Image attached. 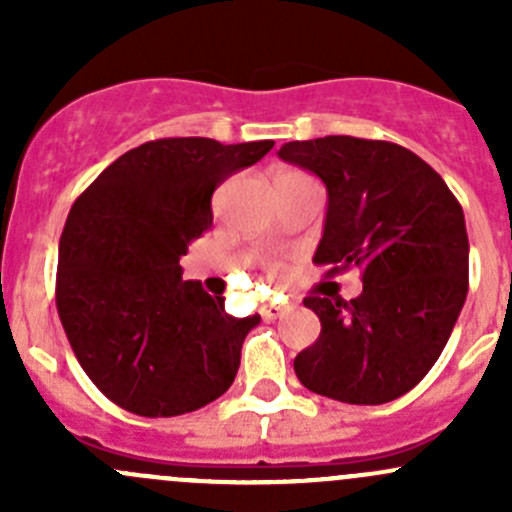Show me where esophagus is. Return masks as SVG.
Instances as JSON below:
<instances>
[{
	"label": "esophagus",
	"mask_w": 512,
	"mask_h": 512,
	"mask_svg": "<svg viewBox=\"0 0 512 512\" xmlns=\"http://www.w3.org/2000/svg\"><path fill=\"white\" fill-rule=\"evenodd\" d=\"M282 312H285V307H282V304H275V302H265L260 307L262 319H277Z\"/></svg>",
	"instance_id": "34e87169"
}]
</instances>
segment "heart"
Listing matches in <instances>:
<instances>
[{"label":"heart","mask_w":512,"mask_h":512,"mask_svg":"<svg viewBox=\"0 0 512 512\" xmlns=\"http://www.w3.org/2000/svg\"><path fill=\"white\" fill-rule=\"evenodd\" d=\"M285 178H307V175L299 173V170H280V173H277V180H285Z\"/></svg>","instance_id":"1"}]
</instances>
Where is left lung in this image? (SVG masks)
Instances as JSON below:
<instances>
[{
	"mask_svg": "<svg viewBox=\"0 0 512 512\" xmlns=\"http://www.w3.org/2000/svg\"><path fill=\"white\" fill-rule=\"evenodd\" d=\"M327 188L314 262L327 275L359 267L356 299L312 297L322 322L294 374L319 396L376 406L411 391L451 337L468 294L463 208L409 148L354 136L285 143L277 153Z\"/></svg>",
	"mask_w": 512,
	"mask_h": 512,
	"instance_id": "1",
	"label": "left lung"
}]
</instances>
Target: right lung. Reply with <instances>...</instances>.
Wrapping results in <instances>:
<instances>
[{
	"instance_id": "1",
	"label": "right lung",
	"mask_w": 512,
	"mask_h": 512,
	"mask_svg": "<svg viewBox=\"0 0 512 512\" xmlns=\"http://www.w3.org/2000/svg\"><path fill=\"white\" fill-rule=\"evenodd\" d=\"M275 141L160 138L113 160L79 195L59 240L56 309L106 399L158 418L203 409L240 369L260 317L183 280L180 257L213 225L210 198Z\"/></svg>"
}]
</instances>
